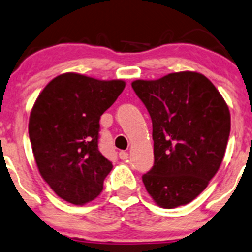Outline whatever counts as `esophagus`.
<instances>
[{"mask_svg": "<svg viewBox=\"0 0 252 252\" xmlns=\"http://www.w3.org/2000/svg\"><path fill=\"white\" fill-rule=\"evenodd\" d=\"M119 158H120L121 160H124V161H125V160L128 159V153L125 152V150H121V152L119 153Z\"/></svg>", "mask_w": 252, "mask_h": 252, "instance_id": "esophagus-1", "label": "esophagus"}]
</instances>
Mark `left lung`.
<instances>
[{"instance_id": "obj_1", "label": "left lung", "mask_w": 252, "mask_h": 252, "mask_svg": "<svg viewBox=\"0 0 252 252\" xmlns=\"http://www.w3.org/2000/svg\"><path fill=\"white\" fill-rule=\"evenodd\" d=\"M132 88L153 123L154 166L142 176L145 189L160 207L190 203L222 164L230 132L227 103L194 71L136 80Z\"/></svg>"}]
</instances>
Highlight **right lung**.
<instances>
[{"label":"right lung","mask_w":252,"mask_h":252,"mask_svg":"<svg viewBox=\"0 0 252 252\" xmlns=\"http://www.w3.org/2000/svg\"><path fill=\"white\" fill-rule=\"evenodd\" d=\"M125 85L65 72L36 99L29 119L33 157L40 175L63 200L84 205L103 190L113 164L98 149L99 120Z\"/></svg>","instance_id":"add662e5"}]
</instances>
